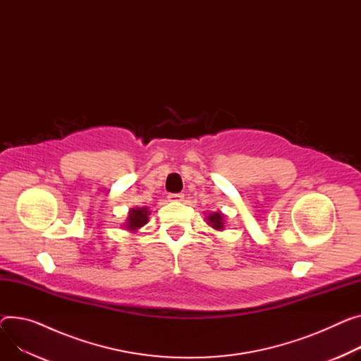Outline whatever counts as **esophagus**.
I'll use <instances>...</instances> for the list:
<instances>
[{"instance_id":"obj_1","label":"esophagus","mask_w":361,"mask_h":361,"mask_svg":"<svg viewBox=\"0 0 361 361\" xmlns=\"http://www.w3.org/2000/svg\"><path fill=\"white\" fill-rule=\"evenodd\" d=\"M183 193H169L168 195V200L171 201V202H180V201H183Z\"/></svg>"}]
</instances>
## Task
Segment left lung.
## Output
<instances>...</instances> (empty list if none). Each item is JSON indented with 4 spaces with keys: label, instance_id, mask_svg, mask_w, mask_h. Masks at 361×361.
I'll return each instance as SVG.
<instances>
[{
    "label": "left lung",
    "instance_id": "left-lung-1",
    "mask_svg": "<svg viewBox=\"0 0 361 361\" xmlns=\"http://www.w3.org/2000/svg\"><path fill=\"white\" fill-rule=\"evenodd\" d=\"M208 226H211L214 230H224V215L221 212H212L207 216Z\"/></svg>",
    "mask_w": 361,
    "mask_h": 361
}]
</instances>
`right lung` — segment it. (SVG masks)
Listing matches in <instances>:
<instances>
[{
	"label": "right lung",
	"mask_w": 361,
	"mask_h": 361,
	"mask_svg": "<svg viewBox=\"0 0 361 361\" xmlns=\"http://www.w3.org/2000/svg\"><path fill=\"white\" fill-rule=\"evenodd\" d=\"M149 221V211L147 208H131L128 212V218L126 221V228L128 231H137L142 228Z\"/></svg>",
	"instance_id": "1"
}]
</instances>
